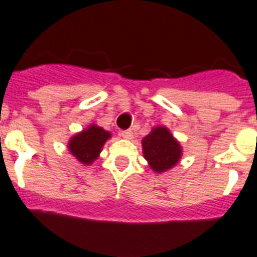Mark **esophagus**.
<instances>
[{"label": "esophagus", "instance_id": "obj_1", "mask_svg": "<svg viewBox=\"0 0 257 257\" xmlns=\"http://www.w3.org/2000/svg\"><path fill=\"white\" fill-rule=\"evenodd\" d=\"M120 136L123 138H125V140H132L133 138V132L132 131H123L121 133H120Z\"/></svg>", "mask_w": 257, "mask_h": 257}]
</instances>
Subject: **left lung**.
Masks as SVG:
<instances>
[{
	"instance_id": "obj_1",
	"label": "left lung",
	"mask_w": 257,
	"mask_h": 257,
	"mask_svg": "<svg viewBox=\"0 0 257 257\" xmlns=\"http://www.w3.org/2000/svg\"><path fill=\"white\" fill-rule=\"evenodd\" d=\"M143 156L155 173L174 168L182 159V146L166 126L157 125L142 140Z\"/></svg>"
}]
</instances>
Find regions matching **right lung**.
<instances>
[{"mask_svg":"<svg viewBox=\"0 0 257 257\" xmlns=\"http://www.w3.org/2000/svg\"><path fill=\"white\" fill-rule=\"evenodd\" d=\"M110 138V132L105 131L97 124H91L69 140L68 150L80 164L91 165L100 156L103 145Z\"/></svg>","mask_w":257,"mask_h":257,"instance_id":"right-lung-1","label":"right lung"}]
</instances>
